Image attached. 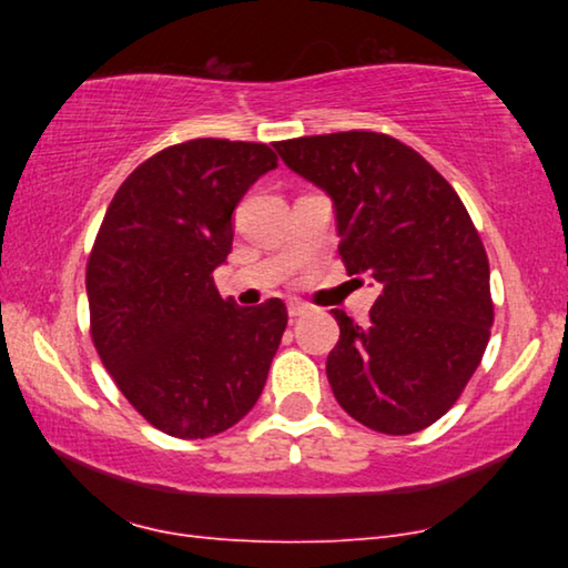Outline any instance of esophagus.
<instances>
[{"label": "esophagus", "mask_w": 568, "mask_h": 568, "mask_svg": "<svg viewBox=\"0 0 568 568\" xmlns=\"http://www.w3.org/2000/svg\"><path fill=\"white\" fill-rule=\"evenodd\" d=\"M286 310H290V317H300V315L307 313L310 305H307V302H302V300H290V305H286Z\"/></svg>", "instance_id": "34e87169"}]
</instances>
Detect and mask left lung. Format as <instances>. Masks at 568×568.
I'll list each match as a JSON object with an SVG mask.
<instances>
[{
  "instance_id": "1",
  "label": "left lung",
  "mask_w": 568,
  "mask_h": 568,
  "mask_svg": "<svg viewBox=\"0 0 568 568\" xmlns=\"http://www.w3.org/2000/svg\"><path fill=\"white\" fill-rule=\"evenodd\" d=\"M286 168L336 209L348 276L379 286L369 321L331 310L325 362L341 408L383 434H414L455 406L494 323L488 258L468 209L416 150L377 131L276 142Z\"/></svg>"
}]
</instances>
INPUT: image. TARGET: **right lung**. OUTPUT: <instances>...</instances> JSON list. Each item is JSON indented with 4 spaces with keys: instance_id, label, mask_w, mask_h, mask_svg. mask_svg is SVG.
Returning a JSON list of instances; mask_svg holds the SVG:
<instances>
[{
    "instance_id": "obj_1",
    "label": "right lung",
    "mask_w": 568,
    "mask_h": 568,
    "mask_svg": "<svg viewBox=\"0 0 568 568\" xmlns=\"http://www.w3.org/2000/svg\"><path fill=\"white\" fill-rule=\"evenodd\" d=\"M276 154L258 142L191 139L142 162L108 206L88 261L90 336L154 429L206 439L255 406L286 307L222 300L232 212Z\"/></svg>"
}]
</instances>
